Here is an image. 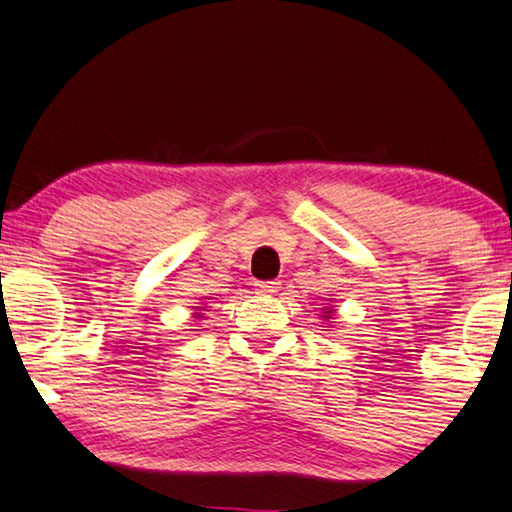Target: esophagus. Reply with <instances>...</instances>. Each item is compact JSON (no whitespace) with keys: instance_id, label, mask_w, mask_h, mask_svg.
Here are the masks:
<instances>
[{"instance_id":"1","label":"esophagus","mask_w":512,"mask_h":512,"mask_svg":"<svg viewBox=\"0 0 512 512\" xmlns=\"http://www.w3.org/2000/svg\"><path fill=\"white\" fill-rule=\"evenodd\" d=\"M279 288H281V281H277V279H272V281H258V284H256V291L263 293V295L277 293Z\"/></svg>"}]
</instances>
